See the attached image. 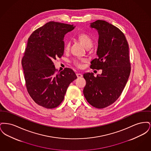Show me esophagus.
I'll return each mask as SVG.
<instances>
[{"mask_svg":"<svg viewBox=\"0 0 151 151\" xmlns=\"http://www.w3.org/2000/svg\"><path fill=\"white\" fill-rule=\"evenodd\" d=\"M76 76L78 77V78H81V77H83V75L81 73H76Z\"/></svg>","mask_w":151,"mask_h":151,"instance_id":"34e87169","label":"esophagus"}]
</instances>
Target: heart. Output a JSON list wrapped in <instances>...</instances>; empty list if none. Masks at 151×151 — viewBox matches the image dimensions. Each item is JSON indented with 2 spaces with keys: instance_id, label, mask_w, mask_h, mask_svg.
I'll return each mask as SVG.
<instances>
[{
  "instance_id": "obj_1",
  "label": "heart",
  "mask_w": 151,
  "mask_h": 151,
  "mask_svg": "<svg viewBox=\"0 0 151 151\" xmlns=\"http://www.w3.org/2000/svg\"><path fill=\"white\" fill-rule=\"evenodd\" d=\"M78 39L80 41V42L81 43L86 49H91L93 46V40L92 38L86 35V33H80L78 36ZM69 50V45L67 44L65 47V50L68 51ZM84 62V60H76L73 62L74 65H75L78 67H82V62Z\"/></svg>"
}]
</instances>
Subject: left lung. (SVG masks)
<instances>
[{
  "label": "left lung",
  "instance_id": "obj_1",
  "mask_svg": "<svg viewBox=\"0 0 151 151\" xmlns=\"http://www.w3.org/2000/svg\"><path fill=\"white\" fill-rule=\"evenodd\" d=\"M90 27L99 33L97 58L91 62V68L102 70L94 77L93 73H85L86 81L83 93L86 101L94 108L108 107L122 93L131 71L129 47L121 30L106 21L98 20Z\"/></svg>",
  "mask_w": 151,
  "mask_h": 151
}]
</instances>
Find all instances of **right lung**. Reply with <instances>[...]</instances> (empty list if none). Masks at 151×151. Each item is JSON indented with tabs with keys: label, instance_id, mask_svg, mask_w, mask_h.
Segmentation results:
<instances>
[{
	"label": "right lung",
	"instance_id": "right-lung-1",
	"mask_svg": "<svg viewBox=\"0 0 151 151\" xmlns=\"http://www.w3.org/2000/svg\"><path fill=\"white\" fill-rule=\"evenodd\" d=\"M75 26L50 22L36 29L28 40L22 64L26 86L32 99L47 109L59 106L71 83L77 78L65 68L56 73L53 60L64 52V37Z\"/></svg>",
	"mask_w": 151,
	"mask_h": 151
}]
</instances>
